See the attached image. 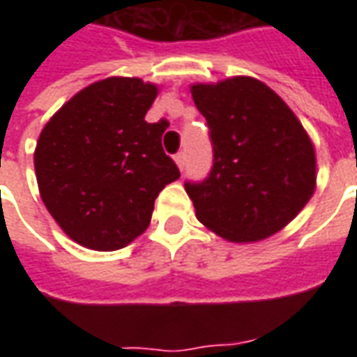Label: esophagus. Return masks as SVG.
Returning a JSON list of instances; mask_svg holds the SVG:
<instances>
[{
  "label": "esophagus",
  "mask_w": 357,
  "mask_h": 357,
  "mask_svg": "<svg viewBox=\"0 0 357 357\" xmlns=\"http://www.w3.org/2000/svg\"><path fill=\"white\" fill-rule=\"evenodd\" d=\"M174 158H176V164L179 166V170H183V168H185V153H183V151H179L178 155L174 156Z\"/></svg>",
  "instance_id": "obj_1"
}]
</instances>
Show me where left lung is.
I'll list each match as a JSON object with an SVG mask.
<instances>
[{
    "mask_svg": "<svg viewBox=\"0 0 357 357\" xmlns=\"http://www.w3.org/2000/svg\"><path fill=\"white\" fill-rule=\"evenodd\" d=\"M212 168L185 181L199 222L235 243L266 239L304 208L315 187V153L298 118L266 84L237 76L197 84Z\"/></svg>",
    "mask_w": 357,
    "mask_h": 357,
    "instance_id": "8db88e82",
    "label": "left lung"
}]
</instances>
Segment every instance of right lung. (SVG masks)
<instances>
[{
  "mask_svg": "<svg viewBox=\"0 0 357 357\" xmlns=\"http://www.w3.org/2000/svg\"><path fill=\"white\" fill-rule=\"evenodd\" d=\"M156 86L95 82L45 124L34 153L43 204L63 231L93 250H118L147 229L155 199L179 178L162 149L166 122L149 124Z\"/></svg>",
  "mask_w": 357,
  "mask_h": 357,
  "instance_id": "right-lung-1",
  "label": "right lung"
}]
</instances>
